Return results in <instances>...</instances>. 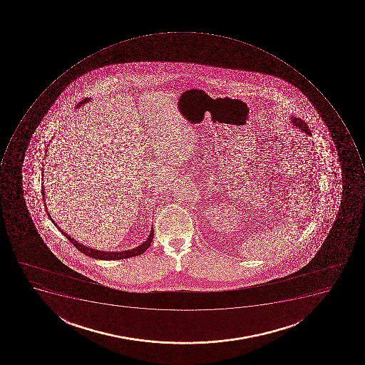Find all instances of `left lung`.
I'll list each match as a JSON object with an SVG mask.
<instances>
[{"mask_svg":"<svg viewBox=\"0 0 365 365\" xmlns=\"http://www.w3.org/2000/svg\"><path fill=\"white\" fill-rule=\"evenodd\" d=\"M291 122H292L293 127L298 128V129L302 130V133L310 135V129L308 128L307 123H304V120H302V118L292 116V118H291Z\"/></svg>","mask_w":365,"mask_h":365,"instance_id":"left-lung-1","label":"left lung"}]
</instances>
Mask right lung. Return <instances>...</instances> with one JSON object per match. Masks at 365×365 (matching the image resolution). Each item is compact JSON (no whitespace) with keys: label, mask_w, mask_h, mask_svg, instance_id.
<instances>
[{"label":"right lung","mask_w":365,"mask_h":365,"mask_svg":"<svg viewBox=\"0 0 365 365\" xmlns=\"http://www.w3.org/2000/svg\"><path fill=\"white\" fill-rule=\"evenodd\" d=\"M90 99L86 98L83 101H80L78 103V107L82 106L83 103H88ZM42 195H43V202H44V207H46V213H48V217H49L50 220L55 224V226L57 227L58 230H61V234L63 236H66L67 240H69V242L74 245L76 249H78L80 252L84 253L86 256L90 257V258L99 259V260H120V259H125V258H131V257L140 256L145 251L150 247V243L153 242V237H154V230H150V234L148 237H147L146 241L143 243V245H139V247H135V249H131V250L122 251V252H106V251H99L95 250V249H91V247H86V245H80L78 242L75 241L74 238L71 237V236L67 235L66 232L61 230V228H59L57 224H56L55 220L51 218V215L48 212V209H46V201H44V188L42 187Z\"/></svg>","instance_id":"1"}]
</instances>
